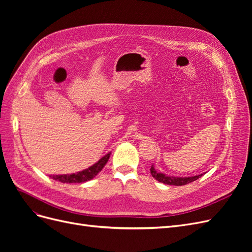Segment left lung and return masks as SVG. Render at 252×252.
I'll return each mask as SVG.
<instances>
[{
	"label": "left lung",
	"instance_id": "left-lung-1",
	"mask_svg": "<svg viewBox=\"0 0 252 252\" xmlns=\"http://www.w3.org/2000/svg\"><path fill=\"white\" fill-rule=\"evenodd\" d=\"M150 173L152 177H154L157 181L164 183V184L167 185H174V186H183V185H187L189 183H191L195 180H197L199 178H201L202 175L204 174H197V175H193V177H187V178H179V177H172V175H166L164 173L158 172L154 165L151 166L150 168Z\"/></svg>",
	"mask_w": 252,
	"mask_h": 252
}]
</instances>
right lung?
<instances>
[{
	"label": "right lung",
	"instance_id": "1",
	"mask_svg": "<svg viewBox=\"0 0 252 252\" xmlns=\"http://www.w3.org/2000/svg\"><path fill=\"white\" fill-rule=\"evenodd\" d=\"M110 155L111 152L104 156L102 158L98 159L95 164L90 166L89 168L85 170H82L77 173H71V174L50 175V178L56 181H59L61 183H67V184H71V183H84L89 180H93L95 175L103 169V167L106 165V163L108 162Z\"/></svg>",
	"mask_w": 252,
	"mask_h": 252
}]
</instances>
